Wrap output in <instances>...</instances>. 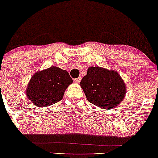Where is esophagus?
I'll return each instance as SVG.
<instances>
[{
  "instance_id": "obj_1",
  "label": "esophagus",
  "mask_w": 158,
  "mask_h": 158,
  "mask_svg": "<svg viewBox=\"0 0 158 158\" xmlns=\"http://www.w3.org/2000/svg\"><path fill=\"white\" fill-rule=\"evenodd\" d=\"M80 81H81V77H79V78H77V79H74V82H76V83H79V82H80Z\"/></svg>"
}]
</instances>
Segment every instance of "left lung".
Masks as SVG:
<instances>
[{"label":"left lung","mask_w":158,"mask_h":158,"mask_svg":"<svg viewBox=\"0 0 158 158\" xmlns=\"http://www.w3.org/2000/svg\"><path fill=\"white\" fill-rule=\"evenodd\" d=\"M79 85L89 102L106 110L118 106L126 94V85L118 73L100 66L89 67Z\"/></svg>","instance_id":"8db88e82"}]
</instances>
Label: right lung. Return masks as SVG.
<instances>
[{"mask_svg":"<svg viewBox=\"0 0 158 158\" xmlns=\"http://www.w3.org/2000/svg\"><path fill=\"white\" fill-rule=\"evenodd\" d=\"M72 83L67 71L52 66L32 76L27 86V96L37 107H47L63 99L65 91Z\"/></svg>","mask_w":158,"mask_h":158,"instance_id":"right-lung-1","label":"right lung"}]
</instances>
